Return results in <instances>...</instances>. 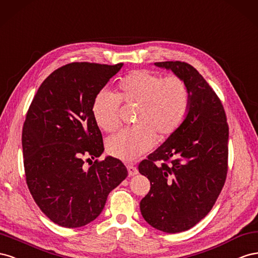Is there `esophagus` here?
I'll return each instance as SVG.
<instances>
[{
    "mask_svg": "<svg viewBox=\"0 0 258 258\" xmlns=\"http://www.w3.org/2000/svg\"><path fill=\"white\" fill-rule=\"evenodd\" d=\"M127 171H128V176H134L138 173L137 167L134 165H127Z\"/></svg>",
    "mask_w": 258,
    "mask_h": 258,
    "instance_id": "esophagus-1",
    "label": "esophagus"
}]
</instances>
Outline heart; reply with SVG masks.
Masks as SVG:
<instances>
[{
    "label": "heart",
    "mask_w": 258,
    "mask_h": 258,
    "mask_svg": "<svg viewBox=\"0 0 258 258\" xmlns=\"http://www.w3.org/2000/svg\"><path fill=\"white\" fill-rule=\"evenodd\" d=\"M121 101L138 106V125L110 136L106 149L113 158L133 162L152 148L156 135L164 139L179 130L189 113L191 95L185 80L177 76L132 71L117 82L116 94L100 91L94 97L92 113L101 130L113 132L119 127Z\"/></svg>",
    "instance_id": "heart-1"
}]
</instances>
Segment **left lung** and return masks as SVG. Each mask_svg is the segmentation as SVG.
I'll return each instance as SVG.
<instances>
[{
    "instance_id": "left-lung-1",
    "label": "left lung",
    "mask_w": 258,
    "mask_h": 258,
    "mask_svg": "<svg viewBox=\"0 0 258 258\" xmlns=\"http://www.w3.org/2000/svg\"><path fill=\"white\" fill-rule=\"evenodd\" d=\"M154 64L185 80L191 95L179 130L138 166L150 180L141 201L143 217L158 230L176 233L192 228L215 204L228 171L229 127L222 101L196 68L181 61Z\"/></svg>"
}]
</instances>
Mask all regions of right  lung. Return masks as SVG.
<instances>
[{
	"label": "right lung",
	"mask_w": 258,
	"mask_h": 258,
	"mask_svg": "<svg viewBox=\"0 0 258 258\" xmlns=\"http://www.w3.org/2000/svg\"><path fill=\"white\" fill-rule=\"evenodd\" d=\"M122 66H62L44 80L29 107L21 137L26 181L41 211L61 227L93 222L127 176L119 159L97 160L104 143L92 113L94 97Z\"/></svg>",
	"instance_id": "right-lung-1"
}]
</instances>
